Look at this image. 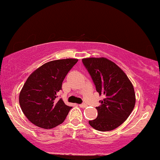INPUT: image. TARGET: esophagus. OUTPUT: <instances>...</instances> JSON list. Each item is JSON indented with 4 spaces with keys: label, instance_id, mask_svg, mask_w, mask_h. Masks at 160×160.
Wrapping results in <instances>:
<instances>
[{
    "label": "esophagus",
    "instance_id": "34e87169",
    "mask_svg": "<svg viewBox=\"0 0 160 160\" xmlns=\"http://www.w3.org/2000/svg\"><path fill=\"white\" fill-rule=\"evenodd\" d=\"M79 106L80 107V108H86V107L87 106V104H85V103H83V104H80V105H79Z\"/></svg>",
    "mask_w": 160,
    "mask_h": 160
}]
</instances>
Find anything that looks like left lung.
<instances>
[{
    "mask_svg": "<svg viewBox=\"0 0 160 160\" xmlns=\"http://www.w3.org/2000/svg\"><path fill=\"white\" fill-rule=\"evenodd\" d=\"M92 77L96 91L104 96L96 107L98 116L89 124L99 131H109L123 124L135 106L134 89L126 73L106 58L82 59Z\"/></svg>",
    "mask_w": 160,
    "mask_h": 160,
    "instance_id": "obj_1",
    "label": "left lung"
}]
</instances>
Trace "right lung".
Instances as JSON below:
<instances>
[{"mask_svg":"<svg viewBox=\"0 0 160 160\" xmlns=\"http://www.w3.org/2000/svg\"><path fill=\"white\" fill-rule=\"evenodd\" d=\"M78 59L67 58L45 63L29 75L21 89L19 102L29 122L51 129L65 120L72 107L62 99L56 101L62 82Z\"/></svg>","mask_w":160,"mask_h":160,"instance_id":"obj_1","label":"right lung"}]
</instances>
